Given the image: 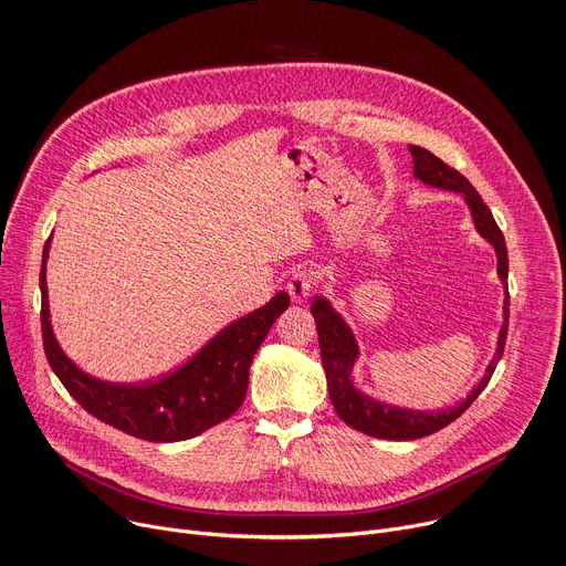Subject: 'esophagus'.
Segmentation results:
<instances>
[{
  "label": "esophagus",
  "mask_w": 566,
  "mask_h": 566,
  "mask_svg": "<svg viewBox=\"0 0 566 566\" xmlns=\"http://www.w3.org/2000/svg\"><path fill=\"white\" fill-rule=\"evenodd\" d=\"M314 289H316V273L310 269L295 271L286 284V291L291 293L293 302H306V297L314 293Z\"/></svg>",
  "instance_id": "34e87169"
}]
</instances>
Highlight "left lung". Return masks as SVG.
Here are the masks:
<instances>
[{"label":"left lung","mask_w":566,"mask_h":566,"mask_svg":"<svg viewBox=\"0 0 566 566\" xmlns=\"http://www.w3.org/2000/svg\"><path fill=\"white\" fill-rule=\"evenodd\" d=\"M410 156H413V176L429 185V187H438V189H449L455 193H462L465 198L468 208L472 212L476 232L490 241L494 245L496 252V273L499 280L503 282V289L507 286V248L503 241V234L499 230V226L494 223V217L490 212L488 205L483 202V198L479 196V191L472 187V182L460 176L455 169H451L449 165H444L440 158H436L431 150L422 148V146H408ZM312 314L318 327V340H321V356H323V368L327 375V388H329V399L336 408L338 418L366 436L373 438H384V440H418L424 436H431L440 429H444L447 424H451L455 418H460L465 410L470 408V403L483 392V388L488 386L499 358L503 354L505 347V334H507V316H510V295L505 291V300H503V325L499 332V340H496V354L490 361L483 379L479 381V386H474V390L458 401L455 406H447L440 410H413V408H401V406H392L379 399H373L370 395L361 392L354 381H352V370L358 358V345L356 338L349 329V325L343 321V316L334 310L332 302L323 295L314 297L312 302Z\"/></svg>","instance_id":"8db88e82"}]
</instances>
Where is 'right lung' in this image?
<instances>
[{"label": "right lung", "instance_id": "obj_1", "mask_svg": "<svg viewBox=\"0 0 566 566\" xmlns=\"http://www.w3.org/2000/svg\"><path fill=\"white\" fill-rule=\"evenodd\" d=\"M42 250V343L51 370L96 420L148 442H178L200 436L234 416L248 390L252 358L273 323L289 310V293H275L256 312L230 323L176 373L150 384H115L81 370L59 345L49 321L46 256Z\"/></svg>", "mask_w": 566, "mask_h": 566}]
</instances>
